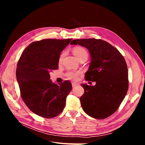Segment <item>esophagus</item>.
I'll list each match as a JSON object with an SVG mask.
<instances>
[{"label":"esophagus","instance_id":"34e87169","mask_svg":"<svg viewBox=\"0 0 145 145\" xmlns=\"http://www.w3.org/2000/svg\"><path fill=\"white\" fill-rule=\"evenodd\" d=\"M77 85H78V84L77 83H74V82H72V86L73 88L76 87Z\"/></svg>","mask_w":145,"mask_h":145}]
</instances>
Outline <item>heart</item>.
Returning a JSON list of instances; mask_svg holds the SVG:
<instances>
[{
  "label": "heart",
  "mask_w": 145,
  "mask_h": 145,
  "mask_svg": "<svg viewBox=\"0 0 145 145\" xmlns=\"http://www.w3.org/2000/svg\"><path fill=\"white\" fill-rule=\"evenodd\" d=\"M74 55L76 56V57L80 60L82 59H87L88 56V54L87 51L82 47L77 46L75 47L72 50ZM65 52H61L59 57V62L61 63L62 62L63 59L65 56ZM82 74L81 71H69L67 73V76L69 78V79H71L72 80H76L78 76H80Z\"/></svg>",
  "instance_id": "1"
}]
</instances>
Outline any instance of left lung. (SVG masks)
Here are the masks:
<instances>
[{"label": "left lung", "instance_id": "8db88e82", "mask_svg": "<svg viewBox=\"0 0 145 145\" xmlns=\"http://www.w3.org/2000/svg\"><path fill=\"white\" fill-rule=\"evenodd\" d=\"M70 44H78L88 50L91 62L85 78L86 81L96 82L95 86L81 84L84 89L80 99L83 110L96 119L111 116L128 89V67L123 56L114 46L101 39H76Z\"/></svg>", "mask_w": 145, "mask_h": 145}]
</instances>
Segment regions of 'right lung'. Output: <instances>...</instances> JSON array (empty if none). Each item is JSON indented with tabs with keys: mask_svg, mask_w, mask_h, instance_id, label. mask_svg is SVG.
Masks as SVG:
<instances>
[{
	"mask_svg": "<svg viewBox=\"0 0 145 145\" xmlns=\"http://www.w3.org/2000/svg\"><path fill=\"white\" fill-rule=\"evenodd\" d=\"M71 40L48 39L34 42L25 48L17 62L16 78L21 97L31 111L43 118L60 114L72 89L69 81L57 85L50 75L58 69L59 57Z\"/></svg>",
	"mask_w": 145,
	"mask_h": 145,
	"instance_id": "1",
	"label": "right lung"
}]
</instances>
